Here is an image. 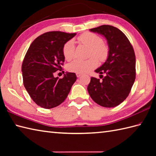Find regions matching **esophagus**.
Returning <instances> with one entry per match:
<instances>
[{
	"instance_id": "obj_1",
	"label": "esophagus",
	"mask_w": 156,
	"mask_h": 156,
	"mask_svg": "<svg viewBox=\"0 0 156 156\" xmlns=\"http://www.w3.org/2000/svg\"><path fill=\"white\" fill-rule=\"evenodd\" d=\"M82 75V74H80V73H76V76H77V77H80V76Z\"/></svg>"
}]
</instances>
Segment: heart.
Listing matches in <instances>:
<instances>
[{
    "mask_svg": "<svg viewBox=\"0 0 156 156\" xmlns=\"http://www.w3.org/2000/svg\"><path fill=\"white\" fill-rule=\"evenodd\" d=\"M78 41L87 47L90 48V50L89 55L90 58L87 60L76 59L68 66V69L69 72L75 73L85 74L92 69H94L98 66V60L102 62L108 58L109 49L108 46L103 43V39L100 36L91 32H85L78 36ZM63 54L66 60H71L74 58L75 45L73 40H69L63 47ZM94 56V57H92ZM96 57L97 58H95Z\"/></svg>",
    "mask_w": 156,
    "mask_h": 156,
    "instance_id": "heart-1",
    "label": "heart"
}]
</instances>
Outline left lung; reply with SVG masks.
I'll use <instances>...</instances> for the list:
<instances>
[{
	"label": "left lung",
	"mask_w": 156,
	"mask_h": 156,
	"mask_svg": "<svg viewBox=\"0 0 156 156\" xmlns=\"http://www.w3.org/2000/svg\"><path fill=\"white\" fill-rule=\"evenodd\" d=\"M90 31L104 36L109 53L106 62L95 70L106 76L101 81L91 77L87 90L96 103L104 107H115L128 97L135 80L133 46L123 33L113 26L104 25Z\"/></svg>",
	"instance_id": "1"
}]
</instances>
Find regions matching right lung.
I'll use <instances>...</instances> for the list:
<instances>
[{
    "mask_svg": "<svg viewBox=\"0 0 156 156\" xmlns=\"http://www.w3.org/2000/svg\"><path fill=\"white\" fill-rule=\"evenodd\" d=\"M76 34L49 31L32 42L23 59V84L32 100L39 107L51 108L67 98L76 80L75 73L66 72L63 78L54 74L62 69L65 58L63 47Z\"/></svg>",
    "mask_w": 156,
    "mask_h": 156,
    "instance_id": "1",
    "label": "right lung"
}]
</instances>
